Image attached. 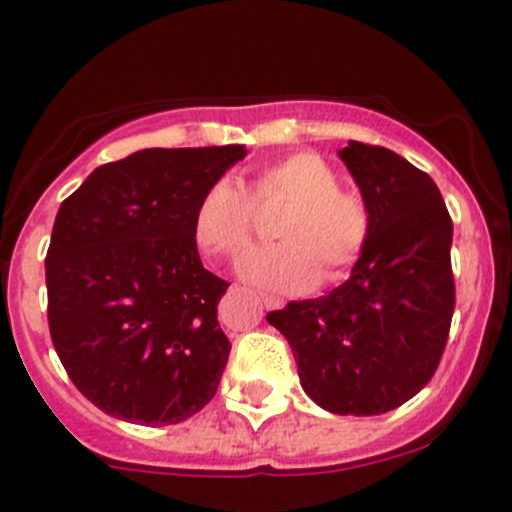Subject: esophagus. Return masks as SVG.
<instances>
[{"label": "esophagus", "instance_id": "34e87169", "mask_svg": "<svg viewBox=\"0 0 512 512\" xmlns=\"http://www.w3.org/2000/svg\"><path fill=\"white\" fill-rule=\"evenodd\" d=\"M262 305H265L267 310H277V307L285 305V300H282V297H275V295H262Z\"/></svg>", "mask_w": 512, "mask_h": 512}]
</instances>
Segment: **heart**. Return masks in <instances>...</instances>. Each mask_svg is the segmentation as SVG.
I'll list each match as a JSON object with an SVG mask.
<instances>
[{"instance_id":"1","label":"heart","mask_w":512,"mask_h":512,"mask_svg":"<svg viewBox=\"0 0 512 512\" xmlns=\"http://www.w3.org/2000/svg\"><path fill=\"white\" fill-rule=\"evenodd\" d=\"M287 202L277 220V245L252 250L242 260L245 280L282 292H305L325 282H340L370 245L372 217L357 192L342 190L337 172L315 152H292L267 162L252 177L250 195L222 177L192 210L190 232L210 257H237L255 227V205Z\"/></svg>"}]
</instances>
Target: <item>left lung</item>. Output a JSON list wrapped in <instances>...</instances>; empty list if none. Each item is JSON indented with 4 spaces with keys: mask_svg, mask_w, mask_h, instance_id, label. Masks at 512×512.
<instances>
[{
    "mask_svg": "<svg viewBox=\"0 0 512 512\" xmlns=\"http://www.w3.org/2000/svg\"><path fill=\"white\" fill-rule=\"evenodd\" d=\"M340 160L372 217L365 255L330 295L267 315L302 390L335 415H380L430 382L455 310L453 220L438 185L393 150L350 142Z\"/></svg>",
    "mask_w": 512,
    "mask_h": 512,
    "instance_id": "left-lung-1",
    "label": "left lung"
}]
</instances>
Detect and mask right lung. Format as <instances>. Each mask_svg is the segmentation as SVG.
<instances>
[{"label":"right lung","mask_w":512,"mask_h":512,"mask_svg":"<svg viewBox=\"0 0 512 512\" xmlns=\"http://www.w3.org/2000/svg\"><path fill=\"white\" fill-rule=\"evenodd\" d=\"M242 145L140 150L97 167L62 202L47 260L54 350L79 393L127 423L175 425L217 393L230 282L202 267L190 232L202 192Z\"/></svg>","instance_id":"right-lung-1"}]
</instances>
